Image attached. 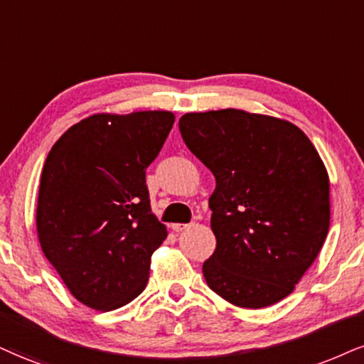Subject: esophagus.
Returning <instances> with one entry per match:
<instances>
[{
  "label": "esophagus",
  "instance_id": "34e87169",
  "mask_svg": "<svg viewBox=\"0 0 364 364\" xmlns=\"http://www.w3.org/2000/svg\"><path fill=\"white\" fill-rule=\"evenodd\" d=\"M187 228H189V224H181V223L172 224V230H173L175 232H182L183 230H187Z\"/></svg>",
  "mask_w": 364,
  "mask_h": 364
}]
</instances>
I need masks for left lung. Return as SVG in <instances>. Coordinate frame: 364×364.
<instances>
[{
  "instance_id": "8db88e82",
  "label": "left lung",
  "mask_w": 364,
  "mask_h": 364,
  "mask_svg": "<svg viewBox=\"0 0 364 364\" xmlns=\"http://www.w3.org/2000/svg\"><path fill=\"white\" fill-rule=\"evenodd\" d=\"M178 128L216 178L209 289L243 309L280 302L329 231V173L316 146L290 121L232 107L187 113Z\"/></svg>"
}]
</instances>
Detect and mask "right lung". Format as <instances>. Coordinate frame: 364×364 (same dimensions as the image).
Instances as JSON below:
<instances>
[{"mask_svg":"<svg viewBox=\"0 0 364 364\" xmlns=\"http://www.w3.org/2000/svg\"><path fill=\"white\" fill-rule=\"evenodd\" d=\"M170 111L97 113L48 151L37 235L45 258L80 304L114 311L136 299L167 228L150 209L145 170L173 127Z\"/></svg>","mask_w":364,"mask_h":364,"instance_id":"1","label":"right lung"}]
</instances>
